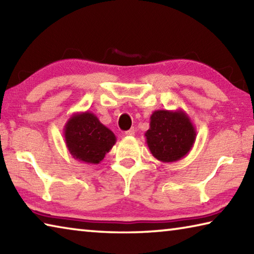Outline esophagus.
I'll return each instance as SVG.
<instances>
[{"label":"esophagus","mask_w":254,"mask_h":254,"mask_svg":"<svg viewBox=\"0 0 254 254\" xmlns=\"http://www.w3.org/2000/svg\"><path fill=\"white\" fill-rule=\"evenodd\" d=\"M134 133H135L134 128H130V130L126 131V133H124V134L127 135V136H133V135H134Z\"/></svg>","instance_id":"obj_1"}]
</instances>
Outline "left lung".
<instances>
[{
    "label": "left lung",
    "mask_w": 254,
    "mask_h": 254,
    "mask_svg": "<svg viewBox=\"0 0 254 254\" xmlns=\"http://www.w3.org/2000/svg\"><path fill=\"white\" fill-rule=\"evenodd\" d=\"M144 135L154 158L162 162H175L191 150L196 128L183 110H157L150 117V127Z\"/></svg>",
    "instance_id": "left-lung-1"
}]
</instances>
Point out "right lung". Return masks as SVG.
Returning <instances> with one entry per match:
<instances>
[{
	"label": "right lung",
	"instance_id": "1",
	"mask_svg": "<svg viewBox=\"0 0 254 254\" xmlns=\"http://www.w3.org/2000/svg\"><path fill=\"white\" fill-rule=\"evenodd\" d=\"M66 147L76 160L97 165L117 142V136L91 112L74 113L64 127Z\"/></svg>",
	"mask_w": 254,
	"mask_h": 254
}]
</instances>
